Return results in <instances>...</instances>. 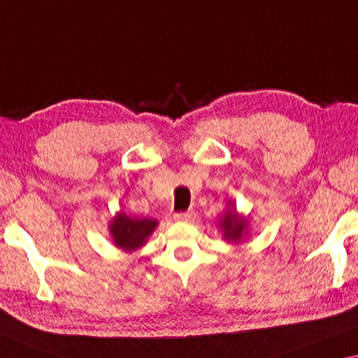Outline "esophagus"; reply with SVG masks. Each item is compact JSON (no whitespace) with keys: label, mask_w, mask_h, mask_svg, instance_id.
Wrapping results in <instances>:
<instances>
[{"label":"esophagus","mask_w":358,"mask_h":358,"mask_svg":"<svg viewBox=\"0 0 358 358\" xmlns=\"http://www.w3.org/2000/svg\"><path fill=\"white\" fill-rule=\"evenodd\" d=\"M194 217H195L194 211H185V213L174 214V219L178 222H190V221H194Z\"/></svg>","instance_id":"1"}]
</instances>
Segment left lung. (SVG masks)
<instances>
[{"mask_svg":"<svg viewBox=\"0 0 358 358\" xmlns=\"http://www.w3.org/2000/svg\"><path fill=\"white\" fill-rule=\"evenodd\" d=\"M217 227L222 232L224 241L232 245H238L250 234L248 217L236 211V205L232 200H229L227 205H225V211L219 217Z\"/></svg>","mask_w":358,"mask_h":358,"instance_id":"8db88e82","label":"left lung"}]
</instances>
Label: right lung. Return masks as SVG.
I'll return each mask as SVG.
<instances>
[{
	"label": "right lung",
	"mask_w": 358,
	"mask_h": 358,
	"mask_svg": "<svg viewBox=\"0 0 358 358\" xmlns=\"http://www.w3.org/2000/svg\"><path fill=\"white\" fill-rule=\"evenodd\" d=\"M157 227V219L131 217L123 211L115 214L108 222V232L113 245L124 252L141 250Z\"/></svg>",
	"instance_id": "add662e5"
}]
</instances>
